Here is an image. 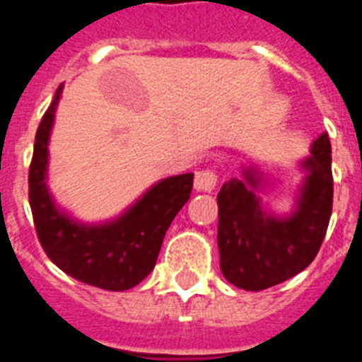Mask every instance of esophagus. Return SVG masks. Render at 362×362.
Segmentation results:
<instances>
[{"label": "esophagus", "instance_id": "obj_1", "mask_svg": "<svg viewBox=\"0 0 362 362\" xmlns=\"http://www.w3.org/2000/svg\"><path fill=\"white\" fill-rule=\"evenodd\" d=\"M216 187V175L211 169H202L194 173V189L211 193Z\"/></svg>", "mask_w": 362, "mask_h": 362}]
</instances>
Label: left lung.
I'll list each match as a JSON object with an SVG mask.
<instances>
[{
  "label": "left lung",
  "mask_w": 362,
  "mask_h": 362,
  "mask_svg": "<svg viewBox=\"0 0 362 362\" xmlns=\"http://www.w3.org/2000/svg\"><path fill=\"white\" fill-rule=\"evenodd\" d=\"M306 177L288 216L268 215L260 206V171L244 168L220 189L218 251L222 275L246 291H260L306 269L325 240L332 216L333 177L328 133L312 144L300 162Z\"/></svg>",
  "instance_id": "left-lung-1"
}]
</instances>
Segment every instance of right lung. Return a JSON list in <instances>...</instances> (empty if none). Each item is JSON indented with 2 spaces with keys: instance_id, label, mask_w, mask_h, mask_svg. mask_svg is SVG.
Here are the masks:
<instances>
[{
  "instance_id": "right-lung-1",
  "label": "right lung",
  "mask_w": 362,
  "mask_h": 362,
  "mask_svg": "<svg viewBox=\"0 0 362 362\" xmlns=\"http://www.w3.org/2000/svg\"><path fill=\"white\" fill-rule=\"evenodd\" d=\"M64 86L43 115L29 169V202L43 251L62 272L102 290L124 291L146 279L158 259L165 231L193 189V173L155 184L118 218L81 224L54 204L47 187L49 138Z\"/></svg>"
}]
</instances>
